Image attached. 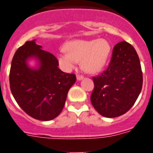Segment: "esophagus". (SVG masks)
I'll list each match as a JSON object with an SVG mask.
<instances>
[{
    "label": "esophagus",
    "mask_w": 153,
    "mask_h": 153,
    "mask_svg": "<svg viewBox=\"0 0 153 153\" xmlns=\"http://www.w3.org/2000/svg\"><path fill=\"white\" fill-rule=\"evenodd\" d=\"M83 78V76L82 75V74H76V79H77V80H80V79H82Z\"/></svg>",
    "instance_id": "1"
}]
</instances>
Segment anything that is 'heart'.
Listing matches in <instances>:
<instances>
[{
  "label": "heart",
  "instance_id": "obj_1",
  "mask_svg": "<svg viewBox=\"0 0 153 153\" xmlns=\"http://www.w3.org/2000/svg\"><path fill=\"white\" fill-rule=\"evenodd\" d=\"M111 50L110 43L105 39L74 40L66 43L65 51L59 55L58 61L63 70L69 71L82 60L83 70L96 73L105 66Z\"/></svg>",
  "mask_w": 153,
  "mask_h": 153
}]
</instances>
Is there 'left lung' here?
<instances>
[{
  "mask_svg": "<svg viewBox=\"0 0 153 153\" xmlns=\"http://www.w3.org/2000/svg\"><path fill=\"white\" fill-rule=\"evenodd\" d=\"M91 96L95 110L104 117L121 116L131 109L142 87V72L134 47L123 41L114 45L110 62L103 73L93 76Z\"/></svg>",
  "mask_w": 153,
  "mask_h": 153,
  "instance_id": "8db88e82",
  "label": "left lung"
}]
</instances>
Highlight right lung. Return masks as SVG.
<instances>
[{
    "mask_svg": "<svg viewBox=\"0 0 153 153\" xmlns=\"http://www.w3.org/2000/svg\"><path fill=\"white\" fill-rule=\"evenodd\" d=\"M35 40L18 49L11 62L9 82L14 98L26 114L35 119L49 121L62 112L68 91L76 82V75L58 68L54 55L42 50ZM39 62L38 69L27 65L29 58Z\"/></svg>",
    "mask_w": 153,
    "mask_h": 153,
    "instance_id": "right-lung-1",
    "label": "right lung"
}]
</instances>
